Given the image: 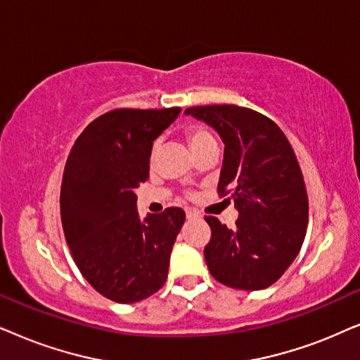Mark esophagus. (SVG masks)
<instances>
[{
	"label": "esophagus",
	"instance_id": "esophagus-1",
	"mask_svg": "<svg viewBox=\"0 0 360 360\" xmlns=\"http://www.w3.org/2000/svg\"><path fill=\"white\" fill-rule=\"evenodd\" d=\"M186 217H188V220H195V219H200V215H199L198 210L188 209V210H186Z\"/></svg>",
	"mask_w": 360,
	"mask_h": 360
}]
</instances>
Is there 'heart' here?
Here are the masks:
<instances>
[{"label":"heart","instance_id":"obj_1","mask_svg":"<svg viewBox=\"0 0 360 360\" xmlns=\"http://www.w3.org/2000/svg\"><path fill=\"white\" fill-rule=\"evenodd\" d=\"M188 141L191 148H193V151H198L200 148L209 145V143H214V136L210 135V133L205 130L202 127H191L188 130ZM158 146H160V143H155L153 145V150H151V160H155L156 158V153H158Z\"/></svg>","mask_w":360,"mask_h":360}]
</instances>
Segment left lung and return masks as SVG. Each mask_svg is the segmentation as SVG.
I'll return each instance as SVG.
<instances>
[{"label": "left lung", "mask_w": 360, "mask_h": 360, "mask_svg": "<svg viewBox=\"0 0 360 360\" xmlns=\"http://www.w3.org/2000/svg\"><path fill=\"white\" fill-rule=\"evenodd\" d=\"M184 113L222 138L217 189L230 194L238 212L233 229L205 217L212 230L204 248L210 275L236 290L268 288L293 263L308 227V194L293 148L280 127L255 110L205 105Z\"/></svg>", "instance_id": "obj_1"}]
</instances>
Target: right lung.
Segmentation results:
<instances>
[{
	"instance_id": "obj_1",
	"label": "right lung",
	"mask_w": 360,
	"mask_h": 360,
	"mask_svg": "<svg viewBox=\"0 0 360 360\" xmlns=\"http://www.w3.org/2000/svg\"><path fill=\"white\" fill-rule=\"evenodd\" d=\"M181 113L120 108L94 120L67 158L60 217L85 280L117 303H136L165 285L186 214L169 207L140 217L135 189L150 176L153 141Z\"/></svg>"
}]
</instances>
